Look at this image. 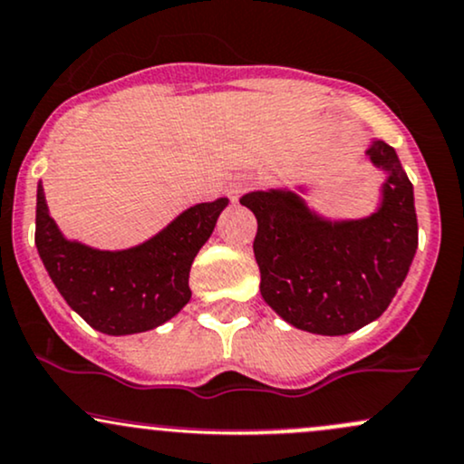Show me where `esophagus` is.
I'll use <instances>...</instances> for the list:
<instances>
[{
  "mask_svg": "<svg viewBox=\"0 0 464 464\" xmlns=\"http://www.w3.org/2000/svg\"><path fill=\"white\" fill-rule=\"evenodd\" d=\"M250 185H253V180H250L248 174H237V177L228 183V196H231V200H237L239 194H244Z\"/></svg>",
  "mask_w": 464,
  "mask_h": 464,
  "instance_id": "34e87169",
  "label": "esophagus"
}]
</instances>
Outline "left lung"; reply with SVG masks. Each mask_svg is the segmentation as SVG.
Listing matches in <instances>:
<instances>
[{
	"mask_svg": "<svg viewBox=\"0 0 464 464\" xmlns=\"http://www.w3.org/2000/svg\"><path fill=\"white\" fill-rule=\"evenodd\" d=\"M388 169L384 200L364 220L324 222L290 191L239 198L257 218L253 253L264 301L303 332L344 335L380 318L419 244L412 183L384 141L366 150Z\"/></svg>",
	"mask_w": 464,
	"mask_h": 464,
	"instance_id": "obj_1",
	"label": "left lung"
}]
</instances>
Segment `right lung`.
Returning a JSON list of instances; mask_svg holds the SVG:
<instances>
[{"label": "right lung", "mask_w": 464, "mask_h": 464, "mask_svg": "<svg viewBox=\"0 0 464 464\" xmlns=\"http://www.w3.org/2000/svg\"><path fill=\"white\" fill-rule=\"evenodd\" d=\"M227 205V198L200 202L141 246L109 253L67 242L39 185L34 242L63 299L93 329L140 334L177 316L189 301L191 264Z\"/></svg>", "instance_id": "add662e5"}]
</instances>
